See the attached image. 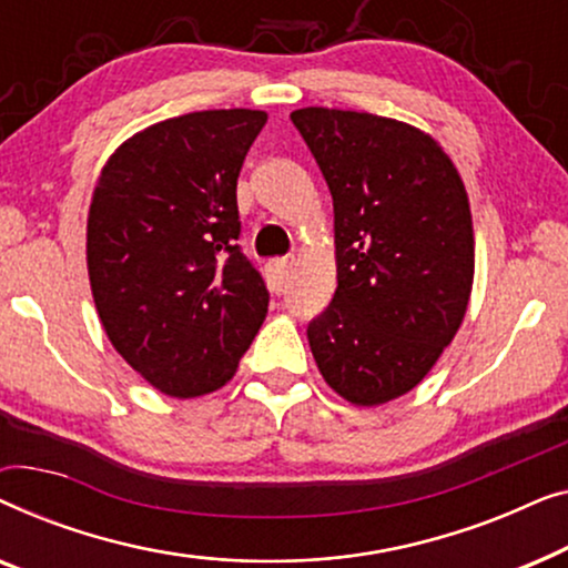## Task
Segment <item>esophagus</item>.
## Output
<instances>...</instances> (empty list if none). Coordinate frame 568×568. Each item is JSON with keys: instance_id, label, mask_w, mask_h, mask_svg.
<instances>
[{"instance_id": "1", "label": "esophagus", "mask_w": 568, "mask_h": 568, "mask_svg": "<svg viewBox=\"0 0 568 568\" xmlns=\"http://www.w3.org/2000/svg\"><path fill=\"white\" fill-rule=\"evenodd\" d=\"M290 274H292V263L286 261V258H274V261H268V266H266V278H268L271 292H276V294L286 292V286H290Z\"/></svg>"}]
</instances>
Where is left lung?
I'll return each mask as SVG.
<instances>
[{
  "instance_id": "8db88e82",
  "label": "left lung",
  "mask_w": 568,
  "mask_h": 568,
  "mask_svg": "<svg viewBox=\"0 0 568 568\" xmlns=\"http://www.w3.org/2000/svg\"><path fill=\"white\" fill-rule=\"evenodd\" d=\"M333 196L336 294L307 325L325 383L354 406L400 398L455 338L473 290L468 193L445 150L383 115L300 108Z\"/></svg>"
}]
</instances>
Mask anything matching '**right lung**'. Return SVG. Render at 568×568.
I'll list each match as a JSON object with an SVG mask.
<instances>
[{
	"instance_id": "add662e5",
	"label": "right lung",
	"mask_w": 568,
	"mask_h": 568,
	"mask_svg": "<svg viewBox=\"0 0 568 568\" xmlns=\"http://www.w3.org/2000/svg\"><path fill=\"white\" fill-rule=\"evenodd\" d=\"M268 115L196 111L126 139L100 170L88 274L115 352L170 398L220 390L268 313L240 251L237 175Z\"/></svg>"
}]
</instances>
